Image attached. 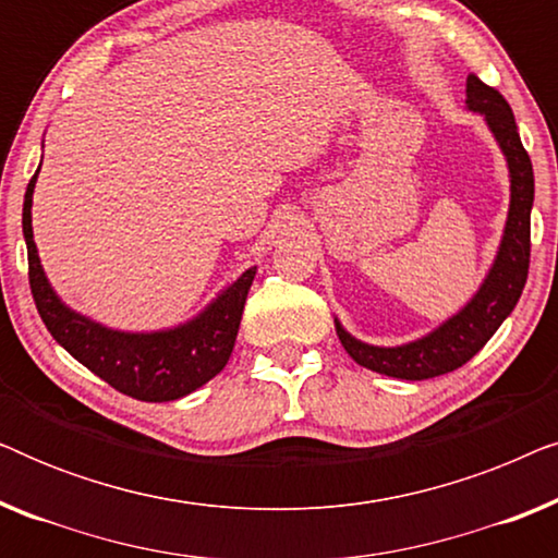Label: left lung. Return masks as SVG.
<instances>
[{
	"mask_svg": "<svg viewBox=\"0 0 558 558\" xmlns=\"http://www.w3.org/2000/svg\"><path fill=\"white\" fill-rule=\"evenodd\" d=\"M468 111L480 113L506 157L510 178V205L502 239L483 284L472 300L447 317L439 327L403 345H368L350 335L335 317V330L342 348L363 368L401 380H424L445 376L480 353L495 330L521 300L529 279L531 258V208H533V165L523 149L513 111L498 90L485 86L477 75H468Z\"/></svg>",
	"mask_w": 558,
	"mask_h": 558,
	"instance_id": "1",
	"label": "left lung"
}]
</instances>
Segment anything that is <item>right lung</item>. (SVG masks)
<instances>
[{
  "label": "right lung",
  "instance_id": "right-lung-1",
  "mask_svg": "<svg viewBox=\"0 0 558 558\" xmlns=\"http://www.w3.org/2000/svg\"><path fill=\"white\" fill-rule=\"evenodd\" d=\"M37 170L29 180L22 205V233L27 243L29 289L37 312L58 345H63L75 361L104 378L117 391L140 401H174L197 391L226 368L239 335L243 304H246L256 266L231 281L208 307L193 319L167 330L126 332L113 330L60 300L37 256L33 239V193Z\"/></svg>",
  "mask_w": 558,
  "mask_h": 558
}]
</instances>
